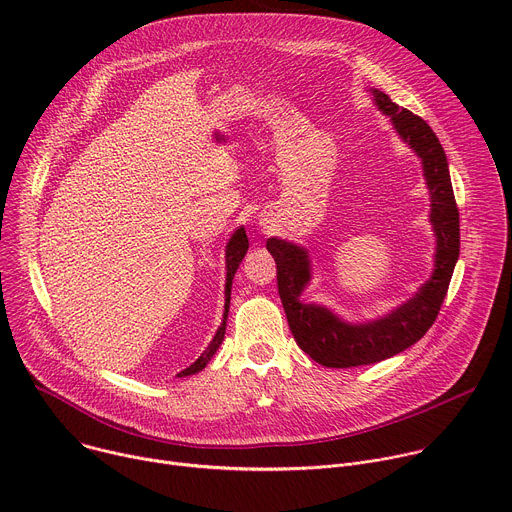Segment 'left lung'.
Returning <instances> with one entry per match:
<instances>
[{"label": "left lung", "mask_w": 512, "mask_h": 512, "mask_svg": "<svg viewBox=\"0 0 512 512\" xmlns=\"http://www.w3.org/2000/svg\"><path fill=\"white\" fill-rule=\"evenodd\" d=\"M371 93L397 135L421 160L431 202L429 223L435 235L433 271L413 298L389 314L367 322H348L326 306L302 302L312 279L308 249L277 237L267 239V251L277 265V289L289 330L306 354L330 369L381 362L421 340L444 304L460 255V214L440 139L421 117L395 105L383 91L371 89Z\"/></svg>", "instance_id": "1"}]
</instances>
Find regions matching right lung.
Segmentation results:
<instances>
[{
	"mask_svg": "<svg viewBox=\"0 0 512 512\" xmlns=\"http://www.w3.org/2000/svg\"><path fill=\"white\" fill-rule=\"evenodd\" d=\"M249 249V239H247V233L243 227H239L233 237L229 239L227 243V251H225V261H227V283H225V314H223V324L218 326L214 338L210 340V344L206 346V350L190 364L188 369H184L182 373H178V377H190V375H196L198 371H202L208 360L214 356V352L218 350V346H221V342L225 340V330H227V316H229V304H231V287H233V277L239 269V263L243 261L245 253Z\"/></svg>",
	"mask_w": 512,
	"mask_h": 512,
	"instance_id": "1",
	"label": "right lung"
}]
</instances>
